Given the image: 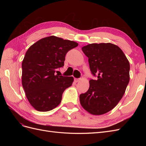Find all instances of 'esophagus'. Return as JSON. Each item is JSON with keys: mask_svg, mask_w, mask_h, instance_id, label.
Here are the masks:
<instances>
[{"mask_svg": "<svg viewBox=\"0 0 146 146\" xmlns=\"http://www.w3.org/2000/svg\"><path fill=\"white\" fill-rule=\"evenodd\" d=\"M80 80H81L80 78H75L74 79V81L76 82H78L80 81Z\"/></svg>", "mask_w": 146, "mask_h": 146, "instance_id": "esophagus-1", "label": "esophagus"}]
</instances>
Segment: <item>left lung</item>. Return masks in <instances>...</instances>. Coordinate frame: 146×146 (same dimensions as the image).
Listing matches in <instances>:
<instances>
[{
	"label": "left lung",
	"mask_w": 146,
	"mask_h": 146,
	"mask_svg": "<svg viewBox=\"0 0 146 146\" xmlns=\"http://www.w3.org/2000/svg\"><path fill=\"white\" fill-rule=\"evenodd\" d=\"M92 74L88 91L80 95L82 107L93 115H102L116 107L130 80V63L122 50L111 43H92L83 46Z\"/></svg>",
	"instance_id": "left-lung-1"
}]
</instances>
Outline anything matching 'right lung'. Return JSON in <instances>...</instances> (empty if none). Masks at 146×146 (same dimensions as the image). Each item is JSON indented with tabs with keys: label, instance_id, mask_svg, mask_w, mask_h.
Returning <instances> with one entry per match:
<instances>
[{
	"label": "right lung",
	"instance_id": "right-lung-1",
	"mask_svg": "<svg viewBox=\"0 0 146 146\" xmlns=\"http://www.w3.org/2000/svg\"><path fill=\"white\" fill-rule=\"evenodd\" d=\"M78 43L55 36L42 38L31 46L22 63V84L30 105L39 111L56 108L73 77L55 74L63 67L67 52Z\"/></svg>",
	"mask_w": 146,
	"mask_h": 146
}]
</instances>
